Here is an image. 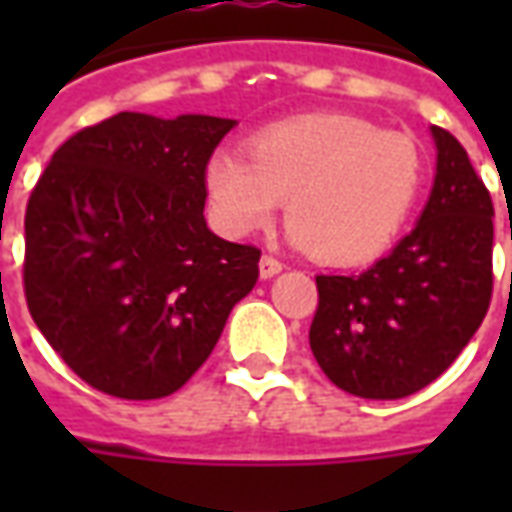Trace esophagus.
Instances as JSON below:
<instances>
[{
	"instance_id": "1",
	"label": "esophagus",
	"mask_w": 512,
	"mask_h": 512,
	"mask_svg": "<svg viewBox=\"0 0 512 512\" xmlns=\"http://www.w3.org/2000/svg\"><path fill=\"white\" fill-rule=\"evenodd\" d=\"M282 263H279L277 257H271V255H263L260 257V277L263 279H271V277H277L279 271H282Z\"/></svg>"
}]
</instances>
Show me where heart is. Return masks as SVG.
<instances>
[{
  "mask_svg": "<svg viewBox=\"0 0 512 512\" xmlns=\"http://www.w3.org/2000/svg\"><path fill=\"white\" fill-rule=\"evenodd\" d=\"M425 180L417 142L370 120L318 112L260 128L244 156L213 150L202 183L222 233L266 230L285 202L293 244L329 266H359L395 244Z\"/></svg>",
  "mask_w": 512,
  "mask_h": 512,
  "instance_id": "obj_1",
  "label": "heart"
}]
</instances>
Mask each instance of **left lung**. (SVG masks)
<instances>
[{
	"mask_svg": "<svg viewBox=\"0 0 512 512\" xmlns=\"http://www.w3.org/2000/svg\"><path fill=\"white\" fill-rule=\"evenodd\" d=\"M430 134L436 178L417 227L356 277H315L310 348L348 395L419 392L458 359L491 304L494 202L461 142L439 126Z\"/></svg>",
	"mask_w": 512,
	"mask_h": 512,
	"instance_id": "8db88e82",
	"label": "left lung"
}]
</instances>
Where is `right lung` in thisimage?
<instances>
[{"label": "right lung", "mask_w": 512, "mask_h": 512, "mask_svg": "<svg viewBox=\"0 0 512 512\" xmlns=\"http://www.w3.org/2000/svg\"><path fill=\"white\" fill-rule=\"evenodd\" d=\"M235 120L120 112L57 147L24 219L32 321L106 395L178 392L257 282L260 249L205 224L202 169Z\"/></svg>", "instance_id": "1"}]
</instances>
